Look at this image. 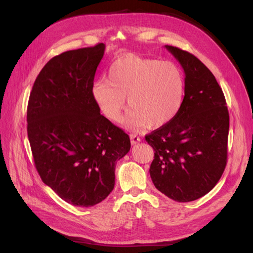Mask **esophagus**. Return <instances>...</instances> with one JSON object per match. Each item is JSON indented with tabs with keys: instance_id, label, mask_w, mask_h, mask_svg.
<instances>
[{
	"instance_id": "34e87169",
	"label": "esophagus",
	"mask_w": 253,
	"mask_h": 253,
	"mask_svg": "<svg viewBox=\"0 0 253 253\" xmlns=\"http://www.w3.org/2000/svg\"><path fill=\"white\" fill-rule=\"evenodd\" d=\"M129 138H131V142H132V144L138 143V142H140V140H141L140 137H138V136H137L136 134H131V135H129Z\"/></svg>"
}]
</instances>
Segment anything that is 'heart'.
Returning <instances> with one entry per match:
<instances>
[{
  "mask_svg": "<svg viewBox=\"0 0 253 253\" xmlns=\"http://www.w3.org/2000/svg\"><path fill=\"white\" fill-rule=\"evenodd\" d=\"M91 96L104 116L113 122L131 106L125 124L137 131L151 126L159 127L179 113L185 97V78L170 61L142 58L127 53L115 60L108 80L94 82Z\"/></svg>",
  "mask_w": 253,
  "mask_h": 253,
  "instance_id": "heart-1",
  "label": "heart"
}]
</instances>
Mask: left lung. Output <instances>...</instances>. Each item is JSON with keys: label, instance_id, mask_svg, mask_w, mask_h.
<instances>
[{"label": "left lung", "instance_id": "1", "mask_svg": "<svg viewBox=\"0 0 253 253\" xmlns=\"http://www.w3.org/2000/svg\"><path fill=\"white\" fill-rule=\"evenodd\" d=\"M165 47L185 72V97L177 116L145 136L155 151L150 175L160 192L187 203L210 192L224 173L229 113L209 68L192 53Z\"/></svg>", "mask_w": 253, "mask_h": 253}]
</instances>
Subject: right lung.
<instances>
[{
	"label": "right lung",
	"instance_id": "right-lung-1",
	"mask_svg": "<svg viewBox=\"0 0 253 253\" xmlns=\"http://www.w3.org/2000/svg\"><path fill=\"white\" fill-rule=\"evenodd\" d=\"M105 45L53 57L34 83L27 134L36 169L63 201L91 207L115 186V168L131 149L129 137L100 114L91 96Z\"/></svg>",
	"mask_w": 253,
	"mask_h": 253
}]
</instances>
